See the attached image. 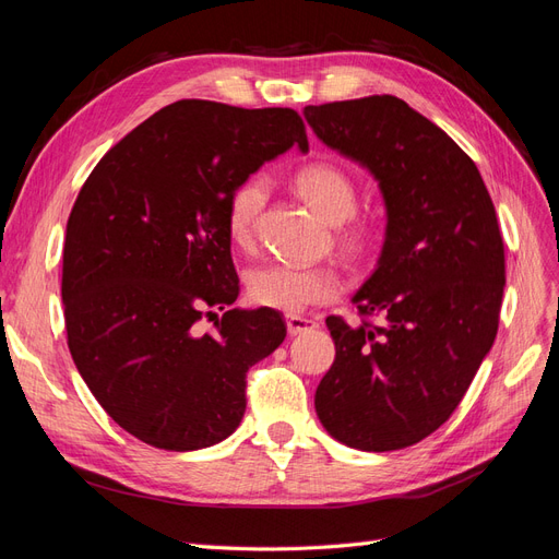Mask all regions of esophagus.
Instances as JSON below:
<instances>
[{"instance_id":"1","label":"esophagus","mask_w":559,"mask_h":559,"mask_svg":"<svg viewBox=\"0 0 559 559\" xmlns=\"http://www.w3.org/2000/svg\"><path fill=\"white\" fill-rule=\"evenodd\" d=\"M285 325H288V334H305V332H311L318 328L316 321H311V318H305V316H285Z\"/></svg>"}]
</instances>
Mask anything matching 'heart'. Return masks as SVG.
I'll list each match as a JSON object with an SVG mask.
<instances>
[{
    "label": "heart",
    "instance_id": "1",
    "mask_svg": "<svg viewBox=\"0 0 559 559\" xmlns=\"http://www.w3.org/2000/svg\"><path fill=\"white\" fill-rule=\"evenodd\" d=\"M299 197L321 215L328 225H344L354 217L358 205V191L354 180L334 164H309L295 175ZM269 197V180L264 175H252L234 189L227 209V229L236 246H250L258 222ZM365 231L348 227L344 231V246L360 250ZM340 290L337 276L328 269L295 266V264H262L248 274V295L260 307L299 313L311 305L332 299Z\"/></svg>",
    "mask_w": 559,
    "mask_h": 559
}]
</instances>
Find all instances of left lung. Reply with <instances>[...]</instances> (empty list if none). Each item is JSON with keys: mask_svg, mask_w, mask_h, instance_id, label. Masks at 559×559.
Returning a JSON list of instances; mask_svg holds the SVG:
<instances>
[{"mask_svg": "<svg viewBox=\"0 0 559 559\" xmlns=\"http://www.w3.org/2000/svg\"><path fill=\"white\" fill-rule=\"evenodd\" d=\"M305 119L370 170L386 209L377 266L350 299L379 325L328 318L334 362L316 414L346 448L403 450L450 419L497 337V211L471 156L395 95L309 105Z\"/></svg>", "mask_w": 559, "mask_h": 559, "instance_id": "obj_1", "label": "left lung"}]
</instances>
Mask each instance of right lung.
Masks as SVG:
<instances>
[{"label": "right lung", "instance_id": "obj_1", "mask_svg": "<svg viewBox=\"0 0 559 559\" xmlns=\"http://www.w3.org/2000/svg\"><path fill=\"white\" fill-rule=\"evenodd\" d=\"M293 145L295 109L178 100L111 147L74 201L62 250L68 346L95 401L158 450L229 438L246 372L281 346L274 309L234 305L227 209L234 189ZM203 314L216 330L203 333Z\"/></svg>", "mask_w": 559, "mask_h": 559}]
</instances>
